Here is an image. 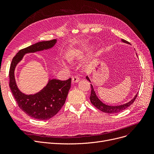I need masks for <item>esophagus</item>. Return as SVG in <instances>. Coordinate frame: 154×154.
<instances>
[{
    "instance_id": "obj_1",
    "label": "esophagus",
    "mask_w": 154,
    "mask_h": 154,
    "mask_svg": "<svg viewBox=\"0 0 154 154\" xmlns=\"http://www.w3.org/2000/svg\"><path fill=\"white\" fill-rule=\"evenodd\" d=\"M80 81V79L77 76H74L72 78V83L74 84Z\"/></svg>"
}]
</instances>
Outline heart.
Returning a JSON list of instances; mask_svg holds the SVG:
<instances>
[{"instance_id": "obj_1", "label": "heart", "mask_w": 154, "mask_h": 154, "mask_svg": "<svg viewBox=\"0 0 154 154\" xmlns=\"http://www.w3.org/2000/svg\"><path fill=\"white\" fill-rule=\"evenodd\" d=\"M88 50L87 47H72L67 53V58L69 61H74L79 56L84 54ZM63 66H66V63L61 62Z\"/></svg>"}]
</instances>
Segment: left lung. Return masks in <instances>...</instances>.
<instances>
[{"label": "left lung", "instance_id": "8db88e82", "mask_svg": "<svg viewBox=\"0 0 154 154\" xmlns=\"http://www.w3.org/2000/svg\"><path fill=\"white\" fill-rule=\"evenodd\" d=\"M120 41H121V42H124L125 44H130L127 41H126V40H125L124 39H121ZM136 55H137V54H136ZM137 57H138L137 55ZM85 78L87 80H88V81L91 83V80L88 75H87L85 77ZM91 94L90 96V100H91V103L96 108H97L98 109H99L100 110H101L103 112L108 113V114H115V113H119L121 111L126 109L127 107L131 106V105H132L133 103V102H134V100H135V99L137 97V94H138V93L136 94V95L134 97V98L132 99H131L130 101L125 103L119 105V106H109V105H107V104L103 103L98 98V97L96 95V93L94 91V87L92 85V84H91Z\"/></svg>", "mask_w": 154, "mask_h": 154}]
</instances>
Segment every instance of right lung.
<instances>
[{
	"instance_id": "right-lung-1",
	"label": "right lung",
	"mask_w": 154,
	"mask_h": 154,
	"mask_svg": "<svg viewBox=\"0 0 154 154\" xmlns=\"http://www.w3.org/2000/svg\"><path fill=\"white\" fill-rule=\"evenodd\" d=\"M57 42L54 39L42 41L30 45L19 51L13 58L9 70V86L19 107L29 116L41 120H48L57 114L66 102L70 88L71 79L67 80H48L42 89L34 94H26L19 88L15 78V70L17 64L27 54L48 50Z\"/></svg>"
}]
</instances>
